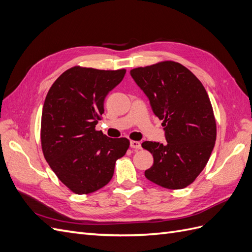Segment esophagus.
Returning <instances> with one entry per match:
<instances>
[{
  "label": "esophagus",
  "mask_w": 252,
  "mask_h": 252,
  "mask_svg": "<svg viewBox=\"0 0 252 252\" xmlns=\"http://www.w3.org/2000/svg\"><path fill=\"white\" fill-rule=\"evenodd\" d=\"M130 147L133 149H141V143L138 141H130Z\"/></svg>",
  "instance_id": "obj_1"
}]
</instances>
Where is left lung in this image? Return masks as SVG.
<instances>
[{"label": "left lung", "mask_w": 252, "mask_h": 252, "mask_svg": "<svg viewBox=\"0 0 252 252\" xmlns=\"http://www.w3.org/2000/svg\"><path fill=\"white\" fill-rule=\"evenodd\" d=\"M130 74L163 120L167 141L142 143L154 156L145 177L167 189L185 188L205 168L216 144L217 123L207 91L191 71L173 61L134 68Z\"/></svg>", "instance_id": "8db88e82"}]
</instances>
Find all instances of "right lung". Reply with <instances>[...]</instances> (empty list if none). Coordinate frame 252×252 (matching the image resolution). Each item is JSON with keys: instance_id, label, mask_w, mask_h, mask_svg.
<instances>
[{"instance_id": "add662e5", "label": "right lung", "mask_w": 252, "mask_h": 252, "mask_svg": "<svg viewBox=\"0 0 252 252\" xmlns=\"http://www.w3.org/2000/svg\"><path fill=\"white\" fill-rule=\"evenodd\" d=\"M126 69L100 70L74 66L52 84L45 98L41 145L58 179L77 194H88L110 182L117 159L130 142L95 130L104 100Z\"/></svg>"}]
</instances>
